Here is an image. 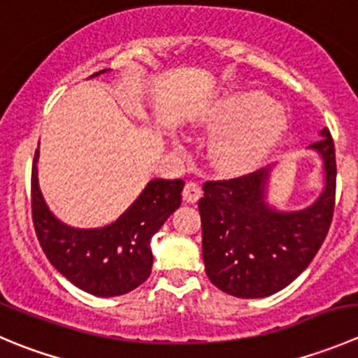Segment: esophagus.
Listing matches in <instances>:
<instances>
[{
    "label": "esophagus",
    "mask_w": 358,
    "mask_h": 358,
    "mask_svg": "<svg viewBox=\"0 0 358 358\" xmlns=\"http://www.w3.org/2000/svg\"><path fill=\"white\" fill-rule=\"evenodd\" d=\"M201 194H203V189H201V185L197 182H187L185 187H183V199L187 203H197Z\"/></svg>",
    "instance_id": "esophagus-1"
}]
</instances>
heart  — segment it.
<instances>
[{"instance_id":"obj_1","label":"heart","mask_w":358,"mask_h":358,"mask_svg":"<svg viewBox=\"0 0 358 358\" xmlns=\"http://www.w3.org/2000/svg\"><path fill=\"white\" fill-rule=\"evenodd\" d=\"M206 127L222 133L211 148L213 164L229 175L255 169L278 148L289 129V115L280 103L259 91L225 96L206 117Z\"/></svg>"}]
</instances>
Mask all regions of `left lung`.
<instances>
[{"instance_id":"8db88e82","label":"left lung","mask_w":358,"mask_h":358,"mask_svg":"<svg viewBox=\"0 0 358 358\" xmlns=\"http://www.w3.org/2000/svg\"><path fill=\"white\" fill-rule=\"evenodd\" d=\"M320 138L310 148L324 159L325 185L304 210L278 211L267 204L271 168L203 185L204 269L222 292L241 299L271 296L292 283L317 255L336 204L334 141L327 127Z\"/></svg>"}]
</instances>
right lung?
<instances>
[{
	"mask_svg": "<svg viewBox=\"0 0 358 358\" xmlns=\"http://www.w3.org/2000/svg\"><path fill=\"white\" fill-rule=\"evenodd\" d=\"M36 162L38 150L31 171V210L36 238L52 266L73 285L92 296H122L140 287L152 273V236L182 204L185 182L152 180L113 224L75 229L57 220L45 204L38 187Z\"/></svg>",
	"mask_w": 358,
	"mask_h": 358,
	"instance_id": "obj_1",
	"label": "right lung"
}]
</instances>
